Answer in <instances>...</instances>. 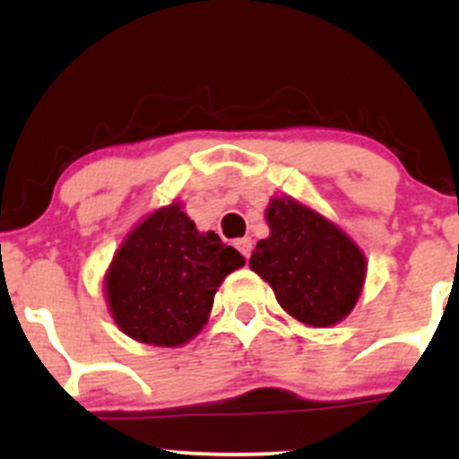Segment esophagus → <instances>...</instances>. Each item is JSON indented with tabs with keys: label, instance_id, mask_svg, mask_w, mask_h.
<instances>
[{
	"label": "esophagus",
	"instance_id": "34e87169",
	"mask_svg": "<svg viewBox=\"0 0 459 459\" xmlns=\"http://www.w3.org/2000/svg\"><path fill=\"white\" fill-rule=\"evenodd\" d=\"M235 247H238V251L248 259V255H251V251H253V239L251 238H242V239H238V242H235Z\"/></svg>",
	"mask_w": 459,
	"mask_h": 459
}]
</instances>
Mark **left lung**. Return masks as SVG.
<instances>
[{"mask_svg":"<svg viewBox=\"0 0 459 459\" xmlns=\"http://www.w3.org/2000/svg\"><path fill=\"white\" fill-rule=\"evenodd\" d=\"M266 221L271 235L259 239L248 266L302 324L342 322L353 311L367 277V257L358 244L293 197H273Z\"/></svg>","mask_w":459,"mask_h":459,"instance_id":"1","label":"left lung"}]
</instances>
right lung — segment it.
<instances>
[{"mask_svg":"<svg viewBox=\"0 0 459 459\" xmlns=\"http://www.w3.org/2000/svg\"><path fill=\"white\" fill-rule=\"evenodd\" d=\"M244 266L212 230L200 233L179 204L160 208L128 233L104 277L115 324L133 340L182 346L202 331L229 273Z\"/></svg>","mask_w":459,"mask_h":459,"instance_id":"1","label":"right lung"}]
</instances>
